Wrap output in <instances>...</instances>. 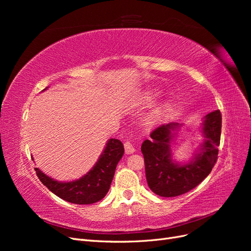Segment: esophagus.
I'll list each match as a JSON object with an SVG mask.
<instances>
[{"instance_id":"obj_1","label":"esophagus","mask_w":251,"mask_h":251,"mask_svg":"<svg viewBox=\"0 0 251 251\" xmlns=\"http://www.w3.org/2000/svg\"><path fill=\"white\" fill-rule=\"evenodd\" d=\"M125 151L126 154H132L135 151V148L133 146V143L130 140H126L125 142Z\"/></svg>"}]
</instances>
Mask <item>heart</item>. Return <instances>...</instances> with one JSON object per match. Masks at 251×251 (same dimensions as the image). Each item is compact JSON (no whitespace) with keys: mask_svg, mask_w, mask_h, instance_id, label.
Returning a JSON list of instances; mask_svg holds the SVG:
<instances>
[{"mask_svg":"<svg viewBox=\"0 0 251 251\" xmlns=\"http://www.w3.org/2000/svg\"><path fill=\"white\" fill-rule=\"evenodd\" d=\"M158 96V92H151L146 96V100L148 101L153 100L154 98ZM170 111V105L169 104H162L160 107H158L153 113L151 114L150 116V121L151 123H157L158 120H160L162 117H164L166 114Z\"/></svg>","mask_w":251,"mask_h":251,"instance_id":"1","label":"heart"}]
</instances>
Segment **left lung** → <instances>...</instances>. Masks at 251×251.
Returning <instances> with one entry per match:
<instances>
[{
    "instance_id": "obj_1",
    "label": "left lung",
    "mask_w": 251,
    "mask_h": 251,
    "mask_svg": "<svg viewBox=\"0 0 251 251\" xmlns=\"http://www.w3.org/2000/svg\"><path fill=\"white\" fill-rule=\"evenodd\" d=\"M177 126L174 123L159 126L141 146L149 187L160 197H177L192 191L208 176L218 159L222 127L220 110L205 116L203 134L206 140L202 151L185 165L174 163L171 158L172 131Z\"/></svg>"
}]
</instances>
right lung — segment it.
<instances>
[{
	"label": "right lung",
	"mask_w": 251,
	"mask_h": 251,
	"mask_svg": "<svg viewBox=\"0 0 251 251\" xmlns=\"http://www.w3.org/2000/svg\"><path fill=\"white\" fill-rule=\"evenodd\" d=\"M125 153L124 144L118 139H110L98 161L82 178L72 182H58L49 178L39 169L36 176L49 191L67 202L92 204L100 201L109 192L117 163Z\"/></svg>",
	"instance_id": "1"
}]
</instances>
